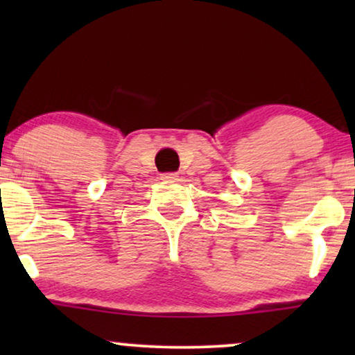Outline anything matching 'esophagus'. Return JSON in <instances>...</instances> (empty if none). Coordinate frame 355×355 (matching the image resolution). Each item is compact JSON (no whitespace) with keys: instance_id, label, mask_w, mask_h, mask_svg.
I'll return each mask as SVG.
<instances>
[{"instance_id":"1","label":"esophagus","mask_w":355,"mask_h":355,"mask_svg":"<svg viewBox=\"0 0 355 355\" xmlns=\"http://www.w3.org/2000/svg\"><path fill=\"white\" fill-rule=\"evenodd\" d=\"M162 179H163V181H176L178 174L176 173H163Z\"/></svg>"}]
</instances>
